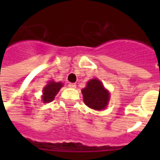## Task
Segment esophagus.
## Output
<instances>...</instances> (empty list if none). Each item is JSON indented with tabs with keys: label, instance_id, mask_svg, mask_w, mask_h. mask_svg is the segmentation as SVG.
<instances>
[{
	"label": "esophagus",
	"instance_id": "1",
	"mask_svg": "<svg viewBox=\"0 0 160 160\" xmlns=\"http://www.w3.org/2000/svg\"><path fill=\"white\" fill-rule=\"evenodd\" d=\"M69 87L76 88V85H75V84H74V83H70V84H69Z\"/></svg>",
	"mask_w": 160,
	"mask_h": 160
}]
</instances>
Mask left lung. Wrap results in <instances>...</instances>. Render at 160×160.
Returning a JSON list of instances; mask_svg holds the SVG:
<instances>
[{
	"instance_id": "obj_1",
	"label": "left lung",
	"mask_w": 160,
	"mask_h": 160,
	"mask_svg": "<svg viewBox=\"0 0 160 160\" xmlns=\"http://www.w3.org/2000/svg\"><path fill=\"white\" fill-rule=\"evenodd\" d=\"M83 100L85 105L95 110L106 109L110 100L109 90L97 78L91 79L86 83V86L81 90Z\"/></svg>"
}]
</instances>
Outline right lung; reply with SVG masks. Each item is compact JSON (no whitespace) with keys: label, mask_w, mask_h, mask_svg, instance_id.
<instances>
[{"label":"right lung","mask_w":160,"mask_h":160,"mask_svg":"<svg viewBox=\"0 0 160 160\" xmlns=\"http://www.w3.org/2000/svg\"><path fill=\"white\" fill-rule=\"evenodd\" d=\"M64 86L61 82H55V80H50L43 88L41 100L43 103H50L55 100V95H57L60 90Z\"/></svg>","instance_id":"obj_1"}]
</instances>
